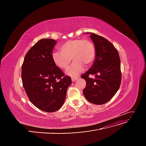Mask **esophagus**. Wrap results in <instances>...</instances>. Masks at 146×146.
<instances>
[{"label": "esophagus", "mask_w": 146, "mask_h": 146, "mask_svg": "<svg viewBox=\"0 0 146 146\" xmlns=\"http://www.w3.org/2000/svg\"><path fill=\"white\" fill-rule=\"evenodd\" d=\"M78 77H72L71 78V80L72 82H76L77 80H78Z\"/></svg>", "instance_id": "1"}]
</instances>
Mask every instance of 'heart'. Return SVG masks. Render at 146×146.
Returning <instances> with one entry per match:
<instances>
[{
	"label": "heart",
	"mask_w": 146,
	"mask_h": 146,
	"mask_svg": "<svg viewBox=\"0 0 146 146\" xmlns=\"http://www.w3.org/2000/svg\"><path fill=\"white\" fill-rule=\"evenodd\" d=\"M59 50L52 54L54 64L61 69H66L71 61L74 60L71 67L66 70V74L75 76L82 72L85 66L89 67L96 58V50L94 43L89 39H75L66 41Z\"/></svg>",
	"instance_id": "heart-1"
}]
</instances>
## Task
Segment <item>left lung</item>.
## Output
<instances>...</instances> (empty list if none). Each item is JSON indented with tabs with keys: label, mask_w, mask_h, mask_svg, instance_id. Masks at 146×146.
<instances>
[{
	"label": "left lung",
	"mask_w": 146,
	"mask_h": 146,
	"mask_svg": "<svg viewBox=\"0 0 146 146\" xmlns=\"http://www.w3.org/2000/svg\"><path fill=\"white\" fill-rule=\"evenodd\" d=\"M85 33L90 34L96 55L91 68L82 76L86 82L83 93L90 102L102 105L111 99L120 87V58L116 48L107 39L93 33ZM90 74H94L95 78H90Z\"/></svg>",
	"instance_id": "obj_1"
}]
</instances>
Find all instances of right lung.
I'll return each instance as SVG.
<instances>
[{
    "mask_svg": "<svg viewBox=\"0 0 146 146\" xmlns=\"http://www.w3.org/2000/svg\"><path fill=\"white\" fill-rule=\"evenodd\" d=\"M56 44L52 39L38 41L27 53L22 66V81L28 98L35 107L47 113L62 107L72 83L52 60Z\"/></svg>",
    "mask_w": 146,
    "mask_h": 146,
    "instance_id": "1",
    "label": "right lung"
}]
</instances>
